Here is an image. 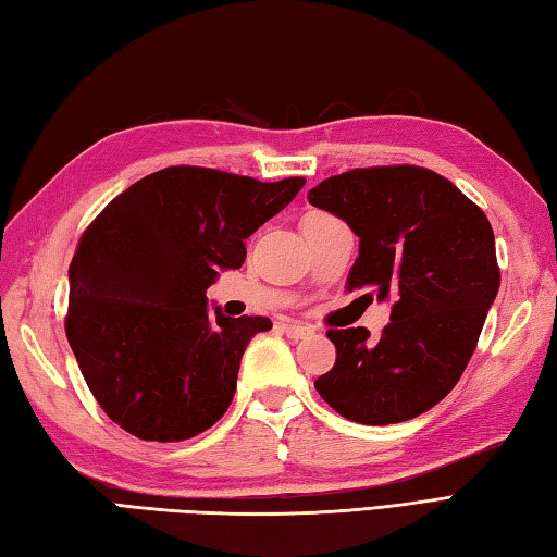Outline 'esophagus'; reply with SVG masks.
<instances>
[{
  "mask_svg": "<svg viewBox=\"0 0 557 557\" xmlns=\"http://www.w3.org/2000/svg\"><path fill=\"white\" fill-rule=\"evenodd\" d=\"M281 330L286 332L288 339H306L312 334V327H306V324H300V322H283Z\"/></svg>",
  "mask_w": 557,
  "mask_h": 557,
  "instance_id": "esophagus-1",
  "label": "esophagus"
}]
</instances>
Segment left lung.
I'll list each match as a JSON object with an SVG mask.
<instances>
[{
  "label": "left lung",
  "mask_w": 557,
  "mask_h": 557,
  "mask_svg": "<svg viewBox=\"0 0 557 557\" xmlns=\"http://www.w3.org/2000/svg\"><path fill=\"white\" fill-rule=\"evenodd\" d=\"M308 201L359 237L349 290L393 302L377 342L363 327L327 332L337 361L314 387L359 424L419 417L454 391L497 298L490 220L444 176L412 164L330 176Z\"/></svg>",
  "instance_id": "obj_1"
}]
</instances>
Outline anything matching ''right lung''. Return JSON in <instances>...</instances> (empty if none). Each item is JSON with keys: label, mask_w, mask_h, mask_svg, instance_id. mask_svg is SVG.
Here are the masks:
<instances>
[{"label": "right lung", "mask_w": 557, "mask_h": 557, "mask_svg": "<svg viewBox=\"0 0 557 557\" xmlns=\"http://www.w3.org/2000/svg\"><path fill=\"white\" fill-rule=\"evenodd\" d=\"M302 184L166 166L87 227L70 264L65 332L91 395L125 432L184 442L227 412L247 344L271 320L211 312L206 290L245 264V239Z\"/></svg>", "instance_id": "right-lung-1"}]
</instances>
